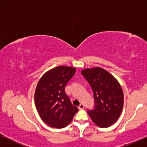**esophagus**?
Returning a JSON list of instances; mask_svg holds the SVG:
<instances>
[{"label": "esophagus", "instance_id": "esophagus-1", "mask_svg": "<svg viewBox=\"0 0 147 147\" xmlns=\"http://www.w3.org/2000/svg\"><path fill=\"white\" fill-rule=\"evenodd\" d=\"M78 108H79L80 110H82V109H84V105L83 104H80V106H78Z\"/></svg>", "mask_w": 147, "mask_h": 147}]
</instances>
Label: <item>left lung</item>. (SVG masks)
I'll return each mask as SVG.
<instances>
[{
	"label": "left lung",
	"mask_w": 147,
	"mask_h": 147,
	"mask_svg": "<svg viewBox=\"0 0 147 147\" xmlns=\"http://www.w3.org/2000/svg\"><path fill=\"white\" fill-rule=\"evenodd\" d=\"M82 74L91 86L94 108L88 110L92 120L100 128L115 123L122 110L124 94L117 80L101 67L85 69Z\"/></svg>",
	"instance_id": "obj_1"
}]
</instances>
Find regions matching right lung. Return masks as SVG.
I'll return each instance as SVG.
<instances>
[{"label": "right lung", "instance_id": "obj_1", "mask_svg": "<svg viewBox=\"0 0 147 147\" xmlns=\"http://www.w3.org/2000/svg\"><path fill=\"white\" fill-rule=\"evenodd\" d=\"M76 70L67 66L56 67L46 72L38 82L35 92L36 108L43 121L51 127H65L78 111L65 92Z\"/></svg>", "mask_w": 147, "mask_h": 147}]
</instances>
